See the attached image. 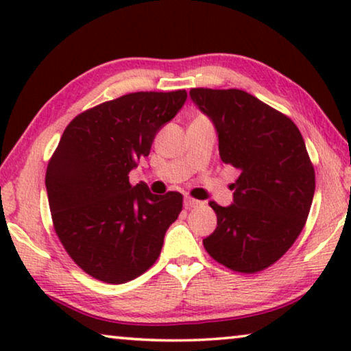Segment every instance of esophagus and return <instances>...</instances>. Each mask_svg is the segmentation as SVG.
<instances>
[{"label":"esophagus","instance_id":"obj_1","mask_svg":"<svg viewBox=\"0 0 351 351\" xmlns=\"http://www.w3.org/2000/svg\"><path fill=\"white\" fill-rule=\"evenodd\" d=\"M203 203H201V201H198V199H195V198H190V196H185V199H184V206L186 209H191V208H198V206H201Z\"/></svg>","mask_w":351,"mask_h":351}]
</instances>
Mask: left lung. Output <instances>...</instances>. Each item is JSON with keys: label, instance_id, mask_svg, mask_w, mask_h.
<instances>
[{"label": "left lung", "instance_id": "8db88e82", "mask_svg": "<svg viewBox=\"0 0 351 351\" xmlns=\"http://www.w3.org/2000/svg\"><path fill=\"white\" fill-rule=\"evenodd\" d=\"M190 97L214 124L220 160L241 171L233 203H210L217 228L203 239L206 251L234 271H261L294 244L308 217L315 169L304 137L244 90L196 88Z\"/></svg>", "mask_w": 351, "mask_h": 351}]
</instances>
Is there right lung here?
Here are the masks:
<instances>
[{
	"label": "right lung",
	"mask_w": 351,
	"mask_h": 351,
	"mask_svg": "<svg viewBox=\"0 0 351 351\" xmlns=\"http://www.w3.org/2000/svg\"><path fill=\"white\" fill-rule=\"evenodd\" d=\"M185 100V90L126 94L78 114L62 134L47 198L57 237L88 275L121 285L160 257L182 195H153L143 182L129 184V172Z\"/></svg>",
	"instance_id": "add662e5"
}]
</instances>
